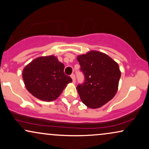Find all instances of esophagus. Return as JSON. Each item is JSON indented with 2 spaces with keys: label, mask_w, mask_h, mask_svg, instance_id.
<instances>
[{
  "label": "esophagus",
  "mask_w": 149,
  "mask_h": 149,
  "mask_svg": "<svg viewBox=\"0 0 149 149\" xmlns=\"http://www.w3.org/2000/svg\"><path fill=\"white\" fill-rule=\"evenodd\" d=\"M71 78H72V80H73V83H76V77H75V75L73 73V74H71Z\"/></svg>",
  "instance_id": "esophagus-1"
}]
</instances>
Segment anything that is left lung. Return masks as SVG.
<instances>
[{
	"instance_id": "8db88e82",
	"label": "left lung",
	"mask_w": 149,
	"mask_h": 149,
	"mask_svg": "<svg viewBox=\"0 0 149 149\" xmlns=\"http://www.w3.org/2000/svg\"><path fill=\"white\" fill-rule=\"evenodd\" d=\"M77 60L85 76L84 83L77 86L83 103L97 109L111 100L121 76L118 64L107 54L95 50L78 55Z\"/></svg>"
}]
</instances>
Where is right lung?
Returning <instances> with one entry per match:
<instances>
[{
  "instance_id": "right-lung-1",
  "label": "right lung",
  "mask_w": 149,
  "mask_h": 149,
  "mask_svg": "<svg viewBox=\"0 0 149 149\" xmlns=\"http://www.w3.org/2000/svg\"><path fill=\"white\" fill-rule=\"evenodd\" d=\"M64 69V64L54 55L38 57L23 69L22 76L26 88L38 100H55L68 83L72 82Z\"/></svg>"
}]
</instances>
